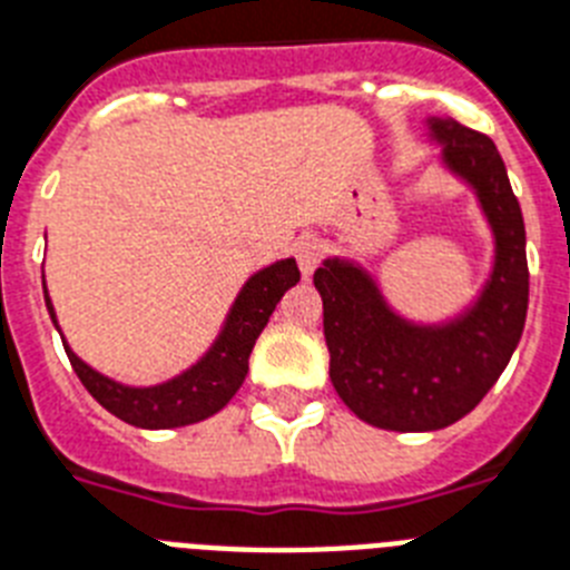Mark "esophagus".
Returning a JSON list of instances; mask_svg holds the SVG:
<instances>
[{
    "label": "esophagus",
    "mask_w": 570,
    "mask_h": 570,
    "mask_svg": "<svg viewBox=\"0 0 570 570\" xmlns=\"http://www.w3.org/2000/svg\"><path fill=\"white\" fill-rule=\"evenodd\" d=\"M322 255H324V248L315 237H301V240L295 243V257H298V266L304 275H313L315 266L322 263Z\"/></svg>",
    "instance_id": "34e87169"
}]
</instances>
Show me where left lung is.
<instances>
[{"mask_svg": "<svg viewBox=\"0 0 570 570\" xmlns=\"http://www.w3.org/2000/svg\"><path fill=\"white\" fill-rule=\"evenodd\" d=\"M432 130L446 165L475 185L495 232V269L475 309L446 327H414L351 263L327 261L313 275L333 389L358 420L389 432H434L470 414L513 356L528 315L524 219L499 150L452 118H434Z\"/></svg>", "mask_w": 570, "mask_h": 570, "instance_id": "left-lung-1", "label": "left lung"}]
</instances>
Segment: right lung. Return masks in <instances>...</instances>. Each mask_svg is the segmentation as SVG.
I'll return each mask as SVG.
<instances>
[{
  "mask_svg": "<svg viewBox=\"0 0 570 570\" xmlns=\"http://www.w3.org/2000/svg\"><path fill=\"white\" fill-rule=\"evenodd\" d=\"M298 277L301 272L295 261L272 263L269 269L248 277L212 353L199 365L165 385H156V389H124L118 382L83 365L69 351V344L63 347L83 389L124 423L138 425V429H176V425L199 423V420L217 414L237 394L248 374V353L255 347L261 330L269 322V315L275 313L277 301L284 298L289 286L298 284ZM46 307L55 322L49 293H46Z\"/></svg>",
  "mask_w": 570,
  "mask_h": 570,
  "instance_id": "add662e5",
  "label": "right lung"
}]
</instances>
